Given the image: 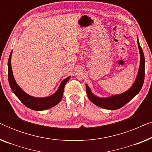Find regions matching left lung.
Instances as JSON below:
<instances>
[{
    "mask_svg": "<svg viewBox=\"0 0 152 152\" xmlns=\"http://www.w3.org/2000/svg\"><path fill=\"white\" fill-rule=\"evenodd\" d=\"M137 42L139 53H140V66H139L138 74L132 86L126 91L125 92L120 94L113 95L107 97H98L94 95L91 91L88 84H86V90L87 96L92 102L97 107L109 110H116L120 109L128 103L131 99L134 98L142 88L145 79V57L144 53L141 48L138 38L137 37Z\"/></svg>",
    "mask_w": 152,
    "mask_h": 152,
    "instance_id": "8db88e82",
    "label": "left lung"
}]
</instances>
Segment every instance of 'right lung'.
<instances>
[{
	"label": "right lung",
	"mask_w": 152,
	"mask_h": 152,
	"mask_svg": "<svg viewBox=\"0 0 152 152\" xmlns=\"http://www.w3.org/2000/svg\"><path fill=\"white\" fill-rule=\"evenodd\" d=\"M12 55V51L10 53L9 59H8V80H9V84L12 91H13L16 96L20 99V102L29 109L34 110V111H43V110L50 109L57 105L63 97L64 86L68 81L69 80L70 76L68 77L62 81L59 88L53 95L44 97L32 96V95H28L21 89L14 79L11 66Z\"/></svg>",
	"instance_id": "add662e5"
}]
</instances>
